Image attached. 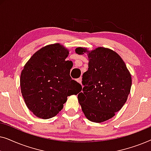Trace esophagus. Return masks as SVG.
<instances>
[{"label":"esophagus","instance_id":"34e87169","mask_svg":"<svg viewBox=\"0 0 151 151\" xmlns=\"http://www.w3.org/2000/svg\"><path fill=\"white\" fill-rule=\"evenodd\" d=\"M77 82H78V83H80V84H81V82H82V78H78L77 80Z\"/></svg>","mask_w":151,"mask_h":151}]
</instances>
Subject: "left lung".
Segmentation results:
<instances>
[{
	"label": "left lung",
	"mask_w": 151,
	"mask_h": 151,
	"mask_svg": "<svg viewBox=\"0 0 151 151\" xmlns=\"http://www.w3.org/2000/svg\"><path fill=\"white\" fill-rule=\"evenodd\" d=\"M76 52L86 53L88 58V71L82 75L83 92L78 96L84 115L96 123L112 118L127 102L131 91V76L124 62L116 52L104 47L91 51L78 47Z\"/></svg>",
	"instance_id": "1"
}]
</instances>
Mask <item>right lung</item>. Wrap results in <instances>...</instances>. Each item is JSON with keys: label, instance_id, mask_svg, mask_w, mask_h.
<instances>
[{"label": "right lung", "instance_id": "add662e5", "mask_svg": "<svg viewBox=\"0 0 151 151\" xmlns=\"http://www.w3.org/2000/svg\"><path fill=\"white\" fill-rule=\"evenodd\" d=\"M69 50L59 43L36 51L20 74L22 96L27 108L42 119H49L63 109L67 97L77 95L82 86L70 76Z\"/></svg>", "mask_w": 151, "mask_h": 151}]
</instances>
